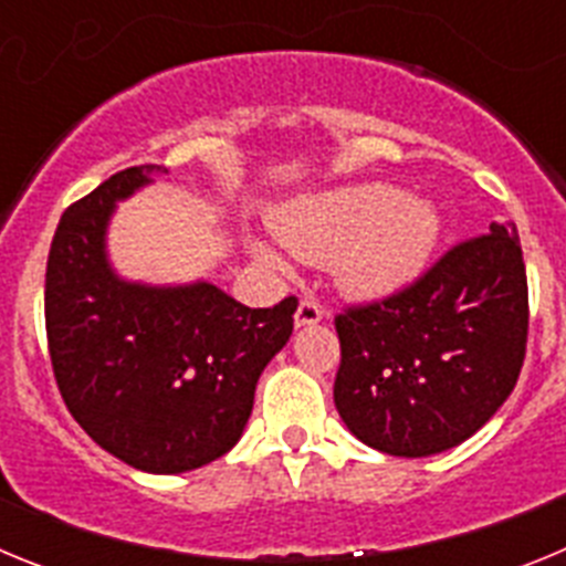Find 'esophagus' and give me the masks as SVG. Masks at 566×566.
Masks as SVG:
<instances>
[{
    "label": "esophagus",
    "instance_id": "obj_1",
    "mask_svg": "<svg viewBox=\"0 0 566 566\" xmlns=\"http://www.w3.org/2000/svg\"><path fill=\"white\" fill-rule=\"evenodd\" d=\"M319 319H323V306H319L317 300H312V297L300 300L297 312H294V326L297 328L317 326Z\"/></svg>",
    "mask_w": 566,
    "mask_h": 566
}]
</instances>
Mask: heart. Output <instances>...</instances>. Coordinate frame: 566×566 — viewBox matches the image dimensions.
I'll return each mask as SVG.
<instances>
[{"mask_svg": "<svg viewBox=\"0 0 566 566\" xmlns=\"http://www.w3.org/2000/svg\"><path fill=\"white\" fill-rule=\"evenodd\" d=\"M274 232L300 260L332 263L334 277L348 294L385 297L428 266L442 223L424 198L365 181L292 203L274 218ZM254 252L280 266L269 247H254Z\"/></svg>", "mask_w": 566, "mask_h": 566, "instance_id": "1", "label": "heart"}]
</instances>
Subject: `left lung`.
<instances>
[{
  "label": "left lung",
  "mask_w": 566,
  "mask_h": 566,
  "mask_svg": "<svg viewBox=\"0 0 566 566\" xmlns=\"http://www.w3.org/2000/svg\"><path fill=\"white\" fill-rule=\"evenodd\" d=\"M527 272L513 223H490L391 297L334 317V405L374 451L457 448L510 397L527 348Z\"/></svg>",
  "instance_id": "1"
}]
</instances>
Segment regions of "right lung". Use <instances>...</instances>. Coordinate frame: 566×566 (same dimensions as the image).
Segmentation results:
<instances>
[{
	"instance_id": "add662e5",
	"label": "right lung",
	"mask_w": 566,
	"mask_h": 566,
	"mask_svg": "<svg viewBox=\"0 0 566 566\" xmlns=\"http://www.w3.org/2000/svg\"><path fill=\"white\" fill-rule=\"evenodd\" d=\"M155 172L167 169L115 172L67 207L50 243L44 323L59 391L87 437L144 473H187L234 448L260 374L292 337L297 300L249 308L207 280L118 277L109 218Z\"/></svg>"
}]
</instances>
